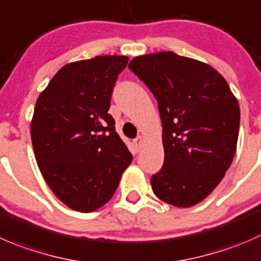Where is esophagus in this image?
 Returning a JSON list of instances; mask_svg holds the SVG:
<instances>
[{
  "instance_id": "esophagus-1",
  "label": "esophagus",
  "mask_w": 261,
  "mask_h": 261,
  "mask_svg": "<svg viewBox=\"0 0 261 261\" xmlns=\"http://www.w3.org/2000/svg\"><path fill=\"white\" fill-rule=\"evenodd\" d=\"M134 144H135L136 148L140 149L141 144H143V136H138V138H136L135 140H134Z\"/></svg>"
}]
</instances>
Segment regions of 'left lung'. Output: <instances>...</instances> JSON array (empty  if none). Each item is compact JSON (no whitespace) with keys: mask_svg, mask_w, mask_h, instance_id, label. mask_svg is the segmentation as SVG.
I'll return each instance as SVG.
<instances>
[{"mask_svg":"<svg viewBox=\"0 0 261 261\" xmlns=\"http://www.w3.org/2000/svg\"><path fill=\"white\" fill-rule=\"evenodd\" d=\"M128 69L158 102L164 163L150 178L156 198L178 208L200 203L236 153L240 107L217 70L173 52L140 56Z\"/></svg>","mask_w":261,"mask_h":261,"instance_id":"obj_1","label":"left lung"}]
</instances>
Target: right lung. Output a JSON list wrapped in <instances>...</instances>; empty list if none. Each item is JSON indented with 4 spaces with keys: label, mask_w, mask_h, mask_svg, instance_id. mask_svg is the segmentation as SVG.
Instances as JSON below:
<instances>
[{
    "label": "right lung",
    "mask_w": 261,
    "mask_h": 261,
    "mask_svg": "<svg viewBox=\"0 0 261 261\" xmlns=\"http://www.w3.org/2000/svg\"><path fill=\"white\" fill-rule=\"evenodd\" d=\"M125 56L63 66L40 93L32 120L38 167L69 208L89 213L111 200L133 155L108 113Z\"/></svg>",
    "instance_id": "right-lung-1"
}]
</instances>
